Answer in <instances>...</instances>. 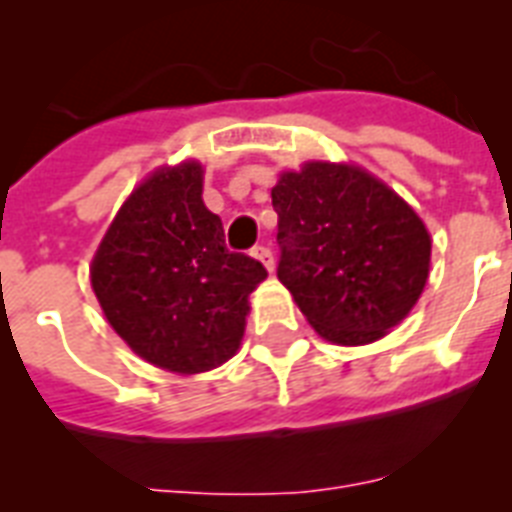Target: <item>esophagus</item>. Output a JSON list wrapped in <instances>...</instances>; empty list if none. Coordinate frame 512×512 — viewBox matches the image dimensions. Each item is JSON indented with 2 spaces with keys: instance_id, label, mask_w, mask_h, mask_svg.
<instances>
[{
  "instance_id": "34e87169",
  "label": "esophagus",
  "mask_w": 512,
  "mask_h": 512,
  "mask_svg": "<svg viewBox=\"0 0 512 512\" xmlns=\"http://www.w3.org/2000/svg\"><path fill=\"white\" fill-rule=\"evenodd\" d=\"M252 257H255V260H260V263H263L268 271H273V265H276V260H273V252L268 247H263V244L252 249Z\"/></svg>"
}]
</instances>
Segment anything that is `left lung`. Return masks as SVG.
I'll list each match as a JSON object with an SVG mask.
<instances>
[{
    "instance_id": "1",
    "label": "left lung",
    "mask_w": 512,
    "mask_h": 512,
    "mask_svg": "<svg viewBox=\"0 0 512 512\" xmlns=\"http://www.w3.org/2000/svg\"><path fill=\"white\" fill-rule=\"evenodd\" d=\"M279 281L324 340L366 345L420 300L430 233L396 191L353 164L308 162L271 191Z\"/></svg>"
}]
</instances>
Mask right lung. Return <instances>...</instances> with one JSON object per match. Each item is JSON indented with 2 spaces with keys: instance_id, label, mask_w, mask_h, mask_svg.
Returning <instances> with one entry per match:
<instances>
[{
  "instance_id": "1",
  "label": "right lung",
  "mask_w": 512,
  "mask_h": 512,
  "mask_svg": "<svg viewBox=\"0 0 512 512\" xmlns=\"http://www.w3.org/2000/svg\"><path fill=\"white\" fill-rule=\"evenodd\" d=\"M201 180L199 162L156 170L116 212L90 265L116 335L177 374L215 369L239 350L249 295L268 276L255 257L225 247Z\"/></svg>"
}]
</instances>
